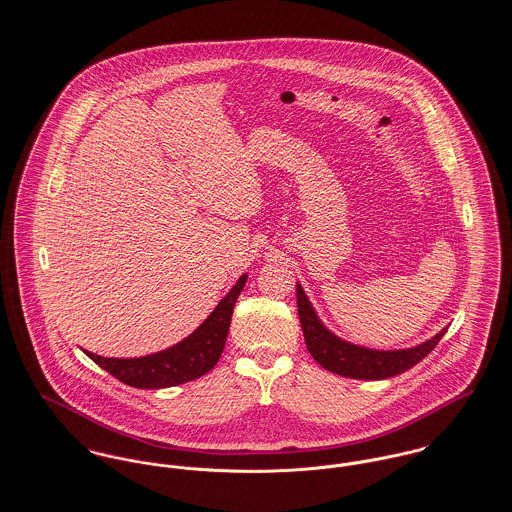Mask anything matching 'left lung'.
<instances>
[{"label":"left lung","mask_w":512,"mask_h":512,"mask_svg":"<svg viewBox=\"0 0 512 512\" xmlns=\"http://www.w3.org/2000/svg\"><path fill=\"white\" fill-rule=\"evenodd\" d=\"M297 307L299 318L305 332L310 356L328 372L338 376L356 378V380H384L408 372L417 362H421L443 338L445 330L435 334L431 340L409 348V350H396V352H380L368 350L354 344H348L334 334H330L322 322L316 318V312L310 307L307 295L297 285Z\"/></svg>","instance_id":"obj_1"}]
</instances>
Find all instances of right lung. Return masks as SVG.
<instances>
[{"label":"right lung","mask_w":512,"mask_h":512,"mask_svg":"<svg viewBox=\"0 0 512 512\" xmlns=\"http://www.w3.org/2000/svg\"><path fill=\"white\" fill-rule=\"evenodd\" d=\"M245 281L247 275L237 281V285L196 332L168 350L142 358H103L93 352H87V356L122 384L140 390L172 388L196 380L207 374L221 358L233 307L245 287Z\"/></svg>","instance_id":"add662e5"}]
</instances>
